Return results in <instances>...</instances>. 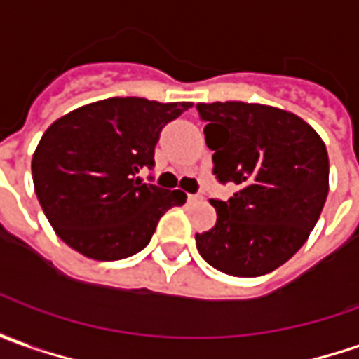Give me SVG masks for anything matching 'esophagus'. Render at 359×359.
Wrapping results in <instances>:
<instances>
[{"mask_svg":"<svg viewBox=\"0 0 359 359\" xmlns=\"http://www.w3.org/2000/svg\"><path fill=\"white\" fill-rule=\"evenodd\" d=\"M187 198H189V203H201V201H204V196L203 194H198V192H196V194H189Z\"/></svg>","mask_w":359,"mask_h":359,"instance_id":"34e87169","label":"esophagus"}]
</instances>
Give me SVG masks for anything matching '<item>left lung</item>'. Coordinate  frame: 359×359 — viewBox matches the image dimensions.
<instances>
[{"label": "left lung", "mask_w": 359, "mask_h": 359, "mask_svg": "<svg viewBox=\"0 0 359 359\" xmlns=\"http://www.w3.org/2000/svg\"><path fill=\"white\" fill-rule=\"evenodd\" d=\"M215 151L212 175L232 182L229 201L210 198L217 224L196 234L212 268L238 278L276 270L302 248L327 196L326 144L302 118L241 101L196 105Z\"/></svg>", "instance_id": "8db88e82"}]
</instances>
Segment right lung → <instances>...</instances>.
I'll return each instance as SVG.
<instances>
[{
    "mask_svg": "<svg viewBox=\"0 0 359 359\" xmlns=\"http://www.w3.org/2000/svg\"><path fill=\"white\" fill-rule=\"evenodd\" d=\"M191 103L113 97L55 121L33 155L35 194L57 236L87 258L121 260L151 242L187 194L142 182L161 130ZM153 180V177H149Z\"/></svg>",
    "mask_w": 359,
    "mask_h": 359,
    "instance_id": "add662e5",
    "label": "right lung"
}]
</instances>
